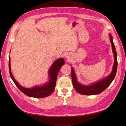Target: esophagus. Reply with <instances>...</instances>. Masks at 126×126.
Masks as SVG:
<instances>
[{
	"label": "esophagus",
	"mask_w": 126,
	"mask_h": 126,
	"mask_svg": "<svg viewBox=\"0 0 126 126\" xmlns=\"http://www.w3.org/2000/svg\"><path fill=\"white\" fill-rule=\"evenodd\" d=\"M66 58H68V56L66 55Z\"/></svg>",
	"instance_id": "1"
}]
</instances>
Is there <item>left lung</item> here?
<instances>
[{"label": "left lung", "mask_w": 126, "mask_h": 126, "mask_svg": "<svg viewBox=\"0 0 126 126\" xmlns=\"http://www.w3.org/2000/svg\"><path fill=\"white\" fill-rule=\"evenodd\" d=\"M110 36V41L111 44L112 50L114 55V63L113 65V70L109 76L106 78L101 80L100 81L94 83L90 85H83L79 83L77 81V79L75 74L74 69L71 68V79L74 87L77 92L84 95H93L98 94L105 90L109 85L111 84L115 77L117 68V53L113 41V38L111 34Z\"/></svg>", "instance_id": "obj_1"}]
</instances>
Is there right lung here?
Returning <instances> with one entry per match:
<instances>
[{
	"instance_id": "obj_1",
	"label": "right lung",
	"mask_w": 126,
	"mask_h": 126,
	"mask_svg": "<svg viewBox=\"0 0 126 126\" xmlns=\"http://www.w3.org/2000/svg\"><path fill=\"white\" fill-rule=\"evenodd\" d=\"M64 60L63 58H60L56 60L53 63L49 71V81L43 86L34 87L33 88H25L18 83V82L16 81L14 77H13L12 73L11 72V66H10V56L9 59V68L10 71V75L11 78L12 79L13 81L14 82L16 86L19 89L21 92H23L24 94L30 97H32L34 98H43L47 97L51 94L54 91L56 86V80H57V74L61 68L64 64Z\"/></svg>"
}]
</instances>
